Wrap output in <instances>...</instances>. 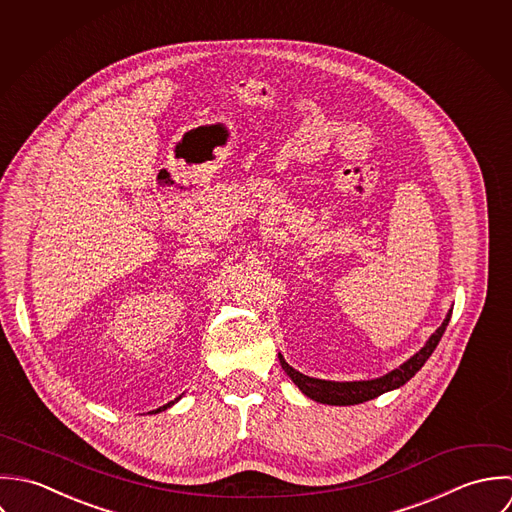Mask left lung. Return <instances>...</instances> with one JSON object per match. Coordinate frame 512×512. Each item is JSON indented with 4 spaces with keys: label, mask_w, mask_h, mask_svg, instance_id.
I'll use <instances>...</instances> for the list:
<instances>
[{
    "label": "left lung",
    "mask_w": 512,
    "mask_h": 512,
    "mask_svg": "<svg viewBox=\"0 0 512 512\" xmlns=\"http://www.w3.org/2000/svg\"><path fill=\"white\" fill-rule=\"evenodd\" d=\"M451 312L447 314V318L443 320V324L431 334V338L427 340V344L415 354L411 356L406 364H402L398 370L378 378V380H368V382H330V380H316V378H308L305 374L297 372L295 368H291L283 356L281 358V366L283 370L289 374V378L299 386V390L303 394H307L310 400L320 402V404H328V406H354V404H362L368 400H374L378 396H382L384 392L396 390L400 386H404L408 380H411L417 370H421V366L427 362V358L431 356V352L435 350V346L439 344L447 324H449Z\"/></svg>",
    "instance_id": "obj_1"
}]
</instances>
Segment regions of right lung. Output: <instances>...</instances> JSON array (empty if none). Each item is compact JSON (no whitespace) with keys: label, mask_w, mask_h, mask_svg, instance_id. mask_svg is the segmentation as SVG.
Listing matches in <instances>:
<instances>
[{"label":"right lung","mask_w":512,"mask_h":512,"mask_svg":"<svg viewBox=\"0 0 512 512\" xmlns=\"http://www.w3.org/2000/svg\"><path fill=\"white\" fill-rule=\"evenodd\" d=\"M174 402H170V404H166V406H162V408L154 409V411H162V409L170 408Z\"/></svg>","instance_id":"obj_1"}]
</instances>
